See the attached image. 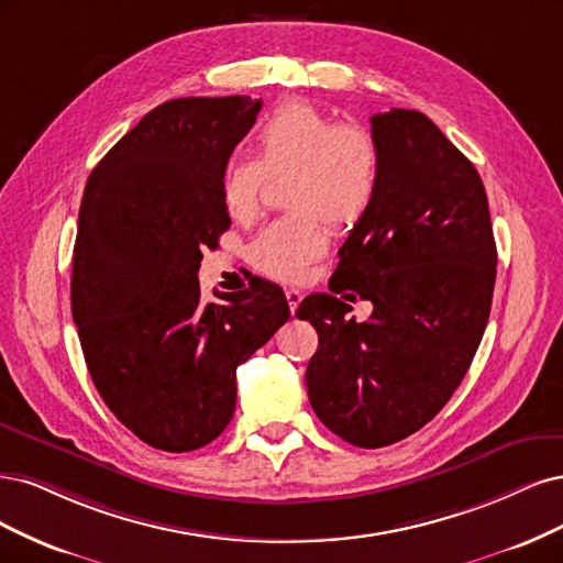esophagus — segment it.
<instances>
[{
	"mask_svg": "<svg viewBox=\"0 0 563 563\" xmlns=\"http://www.w3.org/2000/svg\"><path fill=\"white\" fill-rule=\"evenodd\" d=\"M285 299H287V306H289V311H297V306L301 303V299H303V295L299 292V289H285Z\"/></svg>",
	"mask_w": 563,
	"mask_h": 563,
	"instance_id": "34e87169",
	"label": "esophagus"
}]
</instances>
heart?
Returning a JSON list of instances; mask_svg holds the SVG:
<instances>
[{"mask_svg":"<svg viewBox=\"0 0 563 563\" xmlns=\"http://www.w3.org/2000/svg\"><path fill=\"white\" fill-rule=\"evenodd\" d=\"M255 161H233L222 203L235 222L255 220L264 175L289 173L285 203L295 212L268 224L250 245V262L276 280H301L328 247L332 229H349L369 210L378 187L376 137L360 123H334L308 102H287L255 133Z\"/></svg>","mask_w":563,"mask_h":563,"instance_id":"heart-1","label":"heart"}]
</instances>
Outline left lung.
Segmentation results:
<instances>
[{"instance_id": "obj_1", "label": "left lung", "mask_w": 563, "mask_h": 563, "mask_svg": "<svg viewBox=\"0 0 563 563\" xmlns=\"http://www.w3.org/2000/svg\"><path fill=\"white\" fill-rule=\"evenodd\" d=\"M372 135L378 187L339 250L330 289L349 287L355 295L343 297L374 311L349 320L351 306L332 295L297 308L320 339L306 367L308 400L362 449L409 438L449 402L484 336L498 262L482 177L438 125L390 110L372 117Z\"/></svg>"}]
</instances>
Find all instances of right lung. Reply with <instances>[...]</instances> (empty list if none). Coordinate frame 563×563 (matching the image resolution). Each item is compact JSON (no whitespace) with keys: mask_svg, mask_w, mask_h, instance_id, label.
<instances>
[{"mask_svg":"<svg viewBox=\"0 0 563 563\" xmlns=\"http://www.w3.org/2000/svg\"><path fill=\"white\" fill-rule=\"evenodd\" d=\"M250 96L158 104L90 173L71 257V318L90 378L117 419L161 451L220 438L235 367L289 318L283 289L255 278L201 299L203 250L231 220L227 163L255 125Z\"/></svg>","mask_w":563,"mask_h":563,"instance_id":"1","label":"right lung"}]
</instances>
